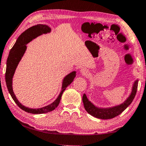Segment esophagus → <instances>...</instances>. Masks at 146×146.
<instances>
[{
  "mask_svg": "<svg viewBox=\"0 0 146 146\" xmlns=\"http://www.w3.org/2000/svg\"><path fill=\"white\" fill-rule=\"evenodd\" d=\"M80 73L81 74H82V75H86V74L88 73V70L86 68H82L80 69Z\"/></svg>",
  "mask_w": 146,
  "mask_h": 146,
  "instance_id": "1",
  "label": "esophagus"
}]
</instances>
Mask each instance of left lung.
I'll use <instances>...</instances> for the list:
<instances>
[{"instance_id": "8db88e82", "label": "left lung", "mask_w": 146, "mask_h": 146, "mask_svg": "<svg viewBox=\"0 0 146 146\" xmlns=\"http://www.w3.org/2000/svg\"><path fill=\"white\" fill-rule=\"evenodd\" d=\"M138 82V79L137 78V80H135L133 84L131 91L129 95L128 96V97H127L125 101H123L122 103L120 104L112 106V107H97L95 104H93L91 101L88 100L87 96L84 93L82 97V101L86 111L90 115L96 118H100V119H111V118L117 117V116L119 115L120 113H122L133 102L135 97L136 93H137Z\"/></svg>"}]
</instances>
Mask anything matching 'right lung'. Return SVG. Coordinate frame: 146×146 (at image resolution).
<instances>
[{
	"label": "right lung",
	"mask_w": 146,
	"mask_h": 146,
	"mask_svg": "<svg viewBox=\"0 0 146 146\" xmlns=\"http://www.w3.org/2000/svg\"><path fill=\"white\" fill-rule=\"evenodd\" d=\"M51 31V29L48 25L40 24L27 29L17 38L16 42L15 43L13 48L9 51L8 60H7L5 78H6V83L9 93L11 95L13 100L15 101V102L21 110H24V111L27 113H32V114H42V113L50 112L55 110L60 103L63 92L65 91L66 88L71 84L76 76L75 71H72V72L64 76L62 82L61 91L57 98L53 102L42 108L33 109L26 107L19 102L15 95L13 90V78L17 66H18L20 61L21 60L22 58L23 57L24 53L26 52L27 49V44L34 40L35 38H37L38 36L42 35L43 34L49 33Z\"/></svg>",
	"instance_id": "obj_1"
}]
</instances>
